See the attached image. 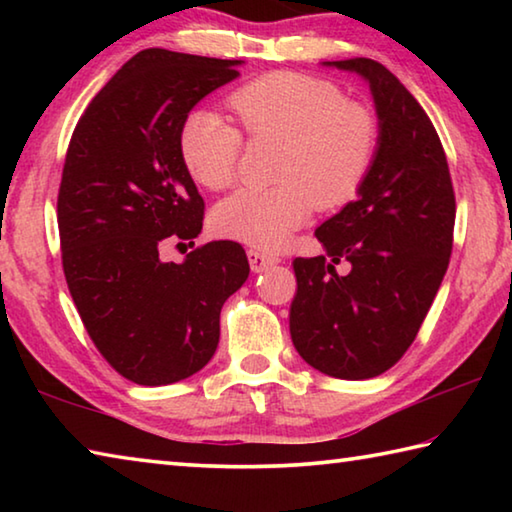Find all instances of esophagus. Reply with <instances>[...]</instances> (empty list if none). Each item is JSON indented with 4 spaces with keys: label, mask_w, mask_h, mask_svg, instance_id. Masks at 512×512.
Returning <instances> with one entry per match:
<instances>
[{
    "label": "esophagus",
    "mask_w": 512,
    "mask_h": 512,
    "mask_svg": "<svg viewBox=\"0 0 512 512\" xmlns=\"http://www.w3.org/2000/svg\"><path fill=\"white\" fill-rule=\"evenodd\" d=\"M248 262H250V268H253L255 273H262V271H266V268L280 264V257H275L273 253H266V250L250 248L248 250Z\"/></svg>",
    "instance_id": "obj_1"
}]
</instances>
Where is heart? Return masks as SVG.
<instances>
[{
    "label": "heart",
    "mask_w": 512,
    "mask_h": 512,
    "mask_svg": "<svg viewBox=\"0 0 512 512\" xmlns=\"http://www.w3.org/2000/svg\"><path fill=\"white\" fill-rule=\"evenodd\" d=\"M228 106L250 140L282 142L275 164L280 185L241 189L212 212V230L259 250H277L311 212L341 210L361 194L375 164V112L345 99L339 85L305 72H268L230 94ZM178 151L198 185L221 192L239 176L244 137L207 110L183 119Z\"/></svg>",
    "instance_id": "1"
}]
</instances>
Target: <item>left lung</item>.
<instances>
[{"label":"left lung","mask_w":512,"mask_h":512,"mask_svg":"<svg viewBox=\"0 0 512 512\" xmlns=\"http://www.w3.org/2000/svg\"><path fill=\"white\" fill-rule=\"evenodd\" d=\"M370 83L379 146L357 201L325 221L327 255L296 257L291 341L309 366L339 379L393 368L420 332L449 266L456 198L447 155L413 94L370 58L334 60ZM348 261L351 271L335 273Z\"/></svg>","instance_id":"obj_1"}]
</instances>
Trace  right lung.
<instances>
[{"instance_id": "add662e5", "label": "right lung", "mask_w": 512, "mask_h": 512, "mask_svg": "<svg viewBox=\"0 0 512 512\" xmlns=\"http://www.w3.org/2000/svg\"><path fill=\"white\" fill-rule=\"evenodd\" d=\"M241 60L144 49L76 124L58 189L63 271L101 357L140 386L192 377L219 345L223 302L248 280L237 241L194 246L205 203L178 151L183 119ZM169 243L193 248L164 263Z\"/></svg>"}]
</instances>
